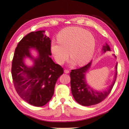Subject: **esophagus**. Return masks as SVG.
<instances>
[{
    "label": "esophagus",
    "mask_w": 129,
    "mask_h": 129,
    "mask_svg": "<svg viewBox=\"0 0 129 129\" xmlns=\"http://www.w3.org/2000/svg\"><path fill=\"white\" fill-rule=\"evenodd\" d=\"M64 73L65 74H69V73H70V71H69V70H68L65 69L64 70Z\"/></svg>",
    "instance_id": "obj_1"
}]
</instances>
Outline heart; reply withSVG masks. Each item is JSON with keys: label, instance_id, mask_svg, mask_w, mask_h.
Wrapping results in <instances>:
<instances>
[{"label": "heart", "instance_id": "obj_1", "mask_svg": "<svg viewBox=\"0 0 129 129\" xmlns=\"http://www.w3.org/2000/svg\"><path fill=\"white\" fill-rule=\"evenodd\" d=\"M57 39L58 42H51V50L58 64H63L69 54L72 63L75 62L78 66L87 64L93 55L95 38L84 29L76 26L66 28L58 34Z\"/></svg>", "mask_w": 129, "mask_h": 129}]
</instances>
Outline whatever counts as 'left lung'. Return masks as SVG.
Segmentation results:
<instances>
[{"mask_svg":"<svg viewBox=\"0 0 129 129\" xmlns=\"http://www.w3.org/2000/svg\"><path fill=\"white\" fill-rule=\"evenodd\" d=\"M107 51H110V49L109 45L106 44V45L103 46V51L105 53ZM91 63L92 61L79 69L72 70L70 74L72 94L76 102L83 106L96 105L105 100L111 92L117 78V63L115 67L116 74L114 80L108 89L101 92L94 90L87 84L85 80V74L91 67Z\"/></svg>","mask_w":129,"mask_h":129,"instance_id":"obj_1","label":"left lung"}]
</instances>
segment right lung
<instances>
[{
  "instance_id": "add662e5",
  "label": "right lung",
  "mask_w": 129,
  "mask_h": 129,
  "mask_svg": "<svg viewBox=\"0 0 129 129\" xmlns=\"http://www.w3.org/2000/svg\"><path fill=\"white\" fill-rule=\"evenodd\" d=\"M44 33V30L32 31L22 38L15 49L11 69L17 93L35 107H42L51 100L56 81L63 74L62 67L50 58L51 40ZM33 48L38 52L36 58L30 53ZM25 57L33 60V66L25 65Z\"/></svg>"
}]
</instances>
